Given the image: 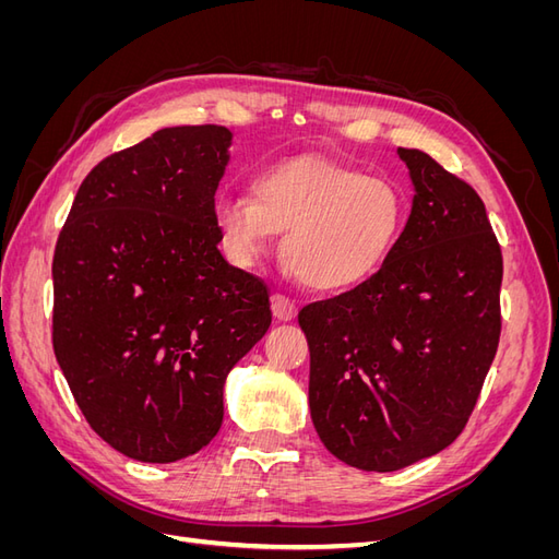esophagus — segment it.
Instances as JSON below:
<instances>
[{
	"mask_svg": "<svg viewBox=\"0 0 559 559\" xmlns=\"http://www.w3.org/2000/svg\"><path fill=\"white\" fill-rule=\"evenodd\" d=\"M270 302H273V314H275V319H280V321H289V319H294L296 317V302L289 298V296H284V294H273V298H270Z\"/></svg>",
	"mask_w": 559,
	"mask_h": 559,
	"instance_id": "esophagus-1",
	"label": "esophagus"
}]
</instances>
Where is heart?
I'll return each mask as SVG.
<instances>
[{"instance_id": "obj_1", "label": "heart", "mask_w": 559, "mask_h": 559, "mask_svg": "<svg viewBox=\"0 0 559 559\" xmlns=\"http://www.w3.org/2000/svg\"><path fill=\"white\" fill-rule=\"evenodd\" d=\"M251 200L224 195L214 224L226 257L257 263L284 230L280 253L314 292H345L392 257L405 224V195L380 175L326 158L267 165L249 183Z\"/></svg>"}]
</instances>
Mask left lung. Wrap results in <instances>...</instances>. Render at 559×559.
I'll list each match as a JSON object with an SVG mask.
<instances>
[{
    "instance_id": "1",
    "label": "left lung",
    "mask_w": 559,
    "mask_h": 559,
    "mask_svg": "<svg viewBox=\"0 0 559 559\" xmlns=\"http://www.w3.org/2000/svg\"><path fill=\"white\" fill-rule=\"evenodd\" d=\"M392 257L352 292L310 302V415L331 454L399 471L448 448L476 408L501 335L503 259L480 195L425 151Z\"/></svg>"
}]
</instances>
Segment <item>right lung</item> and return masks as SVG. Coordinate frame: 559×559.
Returning <instances> with one entry per match:
<instances>
[{
	"label": "right lung",
	"mask_w": 559,
	"mask_h": 559,
	"mask_svg": "<svg viewBox=\"0 0 559 559\" xmlns=\"http://www.w3.org/2000/svg\"><path fill=\"white\" fill-rule=\"evenodd\" d=\"M233 134L163 128L81 181L53 257V352L91 429L170 464L224 421L228 370L265 335L267 284L218 251Z\"/></svg>",
	"instance_id": "right-lung-1"
}]
</instances>
